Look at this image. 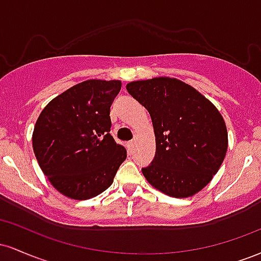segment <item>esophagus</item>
Here are the masks:
<instances>
[{
    "instance_id": "esophagus-1",
    "label": "esophagus",
    "mask_w": 261,
    "mask_h": 261,
    "mask_svg": "<svg viewBox=\"0 0 261 261\" xmlns=\"http://www.w3.org/2000/svg\"><path fill=\"white\" fill-rule=\"evenodd\" d=\"M126 146H127V149H128V152H133V149H134V146H135V141H128V142L126 143Z\"/></svg>"
}]
</instances>
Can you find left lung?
I'll return each instance as SVG.
<instances>
[{"label": "left lung", "mask_w": 261, "mask_h": 261, "mask_svg": "<svg viewBox=\"0 0 261 261\" xmlns=\"http://www.w3.org/2000/svg\"><path fill=\"white\" fill-rule=\"evenodd\" d=\"M128 94L148 110L155 154L142 168L152 187L188 197L208 184L228 147L224 120L211 101L187 83L169 77L135 81Z\"/></svg>", "instance_id": "left-lung-1"}]
</instances>
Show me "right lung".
I'll use <instances>...</instances> for the list:
<instances>
[{
	"instance_id": "add662e5",
	"label": "right lung",
	"mask_w": 261,
	"mask_h": 261,
	"mask_svg": "<svg viewBox=\"0 0 261 261\" xmlns=\"http://www.w3.org/2000/svg\"><path fill=\"white\" fill-rule=\"evenodd\" d=\"M120 81L89 80L44 108L33 133L39 166L56 190L87 200L112 185L126 149L110 135V107Z\"/></svg>"
}]
</instances>
